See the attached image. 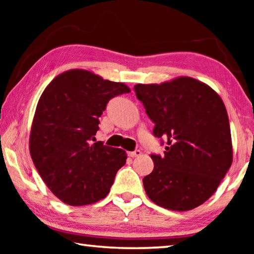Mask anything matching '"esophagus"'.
Returning a JSON list of instances; mask_svg holds the SVG:
<instances>
[{
	"label": "esophagus",
	"instance_id": "esophagus-1",
	"mask_svg": "<svg viewBox=\"0 0 254 254\" xmlns=\"http://www.w3.org/2000/svg\"><path fill=\"white\" fill-rule=\"evenodd\" d=\"M140 154H141V151H140V150H134V151L128 152V157H131V158H135V157H139Z\"/></svg>",
	"mask_w": 254,
	"mask_h": 254
}]
</instances>
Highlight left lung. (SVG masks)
I'll return each instance as SVG.
<instances>
[{
	"instance_id": "8db88e82",
	"label": "left lung",
	"mask_w": 254,
	"mask_h": 254,
	"mask_svg": "<svg viewBox=\"0 0 254 254\" xmlns=\"http://www.w3.org/2000/svg\"><path fill=\"white\" fill-rule=\"evenodd\" d=\"M137 100L166 142L163 156L151 154L152 173L143 178L154 204L185 212L205 203L233 160L224 103L208 85L191 77L134 86Z\"/></svg>"
}]
</instances>
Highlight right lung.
I'll use <instances>...</instances> for the list:
<instances>
[{"label": "right lung", "instance_id": "1", "mask_svg": "<svg viewBox=\"0 0 254 254\" xmlns=\"http://www.w3.org/2000/svg\"><path fill=\"white\" fill-rule=\"evenodd\" d=\"M130 92L123 83L70 69L42 93L30 132V154L42 180L64 203L94 204L110 192L127 152L92 140L109 101Z\"/></svg>", "mask_w": 254, "mask_h": 254}]
</instances>
